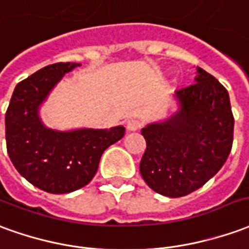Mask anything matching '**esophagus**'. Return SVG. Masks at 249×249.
<instances>
[{
    "label": "esophagus",
    "instance_id": "34e87169",
    "mask_svg": "<svg viewBox=\"0 0 249 249\" xmlns=\"http://www.w3.org/2000/svg\"><path fill=\"white\" fill-rule=\"evenodd\" d=\"M142 128V123L139 120L130 119L126 121V129L130 130V132H135V130H139Z\"/></svg>",
    "mask_w": 249,
    "mask_h": 249
}]
</instances>
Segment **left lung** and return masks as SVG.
Segmentation results:
<instances>
[{"mask_svg":"<svg viewBox=\"0 0 249 249\" xmlns=\"http://www.w3.org/2000/svg\"><path fill=\"white\" fill-rule=\"evenodd\" d=\"M174 97L178 110L142 129L147 148L140 174L154 191L178 198L202 187L224 166L234 119L227 89L199 67L196 83Z\"/></svg>","mask_w":249,"mask_h":249,"instance_id":"8db88e82","label":"left lung"}]
</instances>
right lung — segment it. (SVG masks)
<instances>
[{
  "label": "right lung",
  "instance_id": "obj_1",
  "mask_svg": "<svg viewBox=\"0 0 249 249\" xmlns=\"http://www.w3.org/2000/svg\"><path fill=\"white\" fill-rule=\"evenodd\" d=\"M79 63H55L17 83L5 114L6 149L16 170L41 190L71 193L86 186L98 170L104 151L123 139V125L110 129L47 128L40 105L52 89Z\"/></svg>",
  "mask_w": 249,
  "mask_h": 249
}]
</instances>
